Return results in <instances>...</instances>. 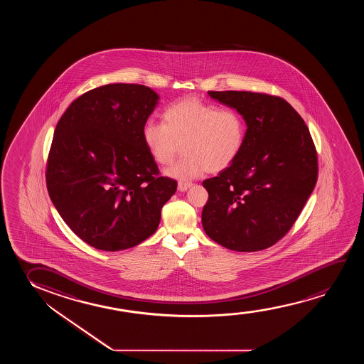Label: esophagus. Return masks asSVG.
Segmentation results:
<instances>
[{
    "label": "esophagus",
    "mask_w": 364,
    "mask_h": 364,
    "mask_svg": "<svg viewBox=\"0 0 364 364\" xmlns=\"http://www.w3.org/2000/svg\"><path fill=\"white\" fill-rule=\"evenodd\" d=\"M191 185H193V183H188V181H179V184H178V189H179L180 191H186V190L189 189Z\"/></svg>",
    "instance_id": "obj_1"
}]
</instances>
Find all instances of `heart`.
Here are the masks:
<instances>
[{
  "label": "heart",
  "mask_w": 364,
  "mask_h": 364,
  "mask_svg": "<svg viewBox=\"0 0 364 364\" xmlns=\"http://www.w3.org/2000/svg\"><path fill=\"white\" fill-rule=\"evenodd\" d=\"M163 119L145 123L143 141L160 165L171 164L183 145V158L166 171L173 178L194 179L206 170L219 173L234 164L244 149L247 127L232 108L186 98L170 105Z\"/></svg>",
  "instance_id": "b5f03b06"
}]
</instances>
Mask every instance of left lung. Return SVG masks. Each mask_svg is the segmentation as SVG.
<instances>
[{"label":"left lung","mask_w":364,"mask_h":364,"mask_svg":"<svg viewBox=\"0 0 364 364\" xmlns=\"http://www.w3.org/2000/svg\"><path fill=\"white\" fill-rule=\"evenodd\" d=\"M245 118L244 149L228 169L203 181L209 193L201 221L226 249L251 252L289 232L318 176L317 151L307 125L277 95L241 90L208 92Z\"/></svg>","instance_id":"1"}]
</instances>
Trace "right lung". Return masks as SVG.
<instances>
[{
  "instance_id": "add662e5",
  "label": "right lung",
  "mask_w": 364,
  "mask_h": 364,
  "mask_svg": "<svg viewBox=\"0 0 364 364\" xmlns=\"http://www.w3.org/2000/svg\"><path fill=\"white\" fill-rule=\"evenodd\" d=\"M158 100L145 85H102L73 100L57 123L47 190L65 224L95 249L143 242L176 191V180L160 176L143 141Z\"/></svg>"
}]
</instances>
